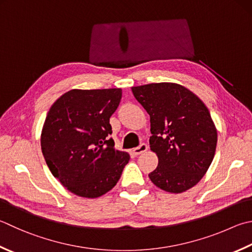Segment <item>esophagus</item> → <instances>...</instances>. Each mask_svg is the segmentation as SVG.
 Wrapping results in <instances>:
<instances>
[{
    "mask_svg": "<svg viewBox=\"0 0 252 252\" xmlns=\"http://www.w3.org/2000/svg\"><path fill=\"white\" fill-rule=\"evenodd\" d=\"M147 150H148V146H147L146 144H141L139 147H137V148L132 149V154H134L135 156H139L141 154L146 153Z\"/></svg>",
    "mask_w": 252,
    "mask_h": 252,
    "instance_id": "obj_1",
    "label": "esophagus"
}]
</instances>
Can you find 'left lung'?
Instances as JSON below:
<instances>
[{
	"instance_id": "1",
	"label": "left lung",
	"mask_w": 252,
	"mask_h": 252,
	"mask_svg": "<svg viewBox=\"0 0 252 252\" xmlns=\"http://www.w3.org/2000/svg\"><path fill=\"white\" fill-rule=\"evenodd\" d=\"M131 91L150 115V150L158 157L151 182L169 193L188 191L201 181L215 156L217 129L210 111L178 83H150Z\"/></svg>"
}]
</instances>
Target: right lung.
Listing matches in <instances>:
<instances>
[{
	"label": "right lung",
	"mask_w": 252,
	"mask_h": 252,
	"mask_svg": "<svg viewBox=\"0 0 252 252\" xmlns=\"http://www.w3.org/2000/svg\"><path fill=\"white\" fill-rule=\"evenodd\" d=\"M122 89L65 92L52 104L40 136L50 172L71 193L95 198L115 187L130 157L114 148L110 117Z\"/></svg>",
	"instance_id": "obj_1"
}]
</instances>
